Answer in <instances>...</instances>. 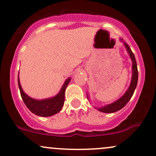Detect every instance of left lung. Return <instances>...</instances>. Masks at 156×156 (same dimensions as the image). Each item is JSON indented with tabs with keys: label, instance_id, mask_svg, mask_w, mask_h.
Listing matches in <instances>:
<instances>
[{
	"label": "left lung",
	"instance_id": "obj_1",
	"mask_svg": "<svg viewBox=\"0 0 156 156\" xmlns=\"http://www.w3.org/2000/svg\"><path fill=\"white\" fill-rule=\"evenodd\" d=\"M119 40L122 42L123 44L125 45V48H126V51L128 52V53L129 54V56L130 59L132 61V77H131V80H130V83L128 89H127V91L120 98L117 100L116 101L113 102V103H110V104L103 105L101 107H94V108L98 109L99 112H103V113H114L116 112H118L120 109H122L123 107L125 106L127 103L129 102L130 98L133 96L134 91H135L136 88L137 82H138V69H137V64H136V61L135 56L134 54L132 52L131 49L129 47L128 44L126 42H124L122 40V39H120ZM87 94V98L89 99V94Z\"/></svg>",
	"mask_w": 156,
	"mask_h": 156
}]
</instances>
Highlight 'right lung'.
<instances>
[{
  "instance_id": "right-lung-1",
  "label": "right lung",
  "mask_w": 156,
  "mask_h": 156,
  "mask_svg": "<svg viewBox=\"0 0 156 156\" xmlns=\"http://www.w3.org/2000/svg\"><path fill=\"white\" fill-rule=\"evenodd\" d=\"M71 78H68L66 79L59 92L56 95L42 100L34 99L24 92L20 85L19 76L18 86L22 99L27 108L29 109L33 114L39 116V117H51V116L54 115L62 110V106L64 105L65 90Z\"/></svg>"
}]
</instances>
